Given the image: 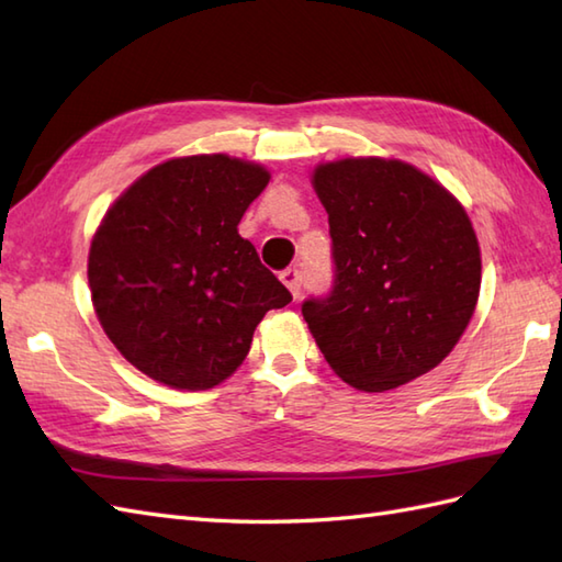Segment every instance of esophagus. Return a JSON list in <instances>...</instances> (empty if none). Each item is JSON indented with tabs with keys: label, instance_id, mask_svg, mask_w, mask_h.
Instances as JSON below:
<instances>
[{
	"label": "esophagus",
	"instance_id": "1",
	"mask_svg": "<svg viewBox=\"0 0 562 562\" xmlns=\"http://www.w3.org/2000/svg\"><path fill=\"white\" fill-rule=\"evenodd\" d=\"M280 280L288 284V290L292 292V296L296 300V296H300V292H302V270L300 268H288L280 274Z\"/></svg>",
	"mask_w": 562,
	"mask_h": 562
}]
</instances>
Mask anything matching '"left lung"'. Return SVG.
Listing matches in <instances>:
<instances>
[{"label": "left lung", "instance_id": "8db88e82", "mask_svg": "<svg viewBox=\"0 0 562 562\" xmlns=\"http://www.w3.org/2000/svg\"><path fill=\"white\" fill-rule=\"evenodd\" d=\"M333 290L302 304L326 362L379 393L427 374L453 350L481 292V248L447 188L398 159L321 164Z\"/></svg>", "mask_w": 562, "mask_h": 562}]
</instances>
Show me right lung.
I'll list each match as a JSON object with an SVG mask.
<instances>
[{
    "instance_id": "obj_1",
    "label": "right lung",
    "mask_w": 562,
    "mask_h": 562,
    "mask_svg": "<svg viewBox=\"0 0 562 562\" xmlns=\"http://www.w3.org/2000/svg\"><path fill=\"white\" fill-rule=\"evenodd\" d=\"M270 173L226 154L154 166L93 234L89 288L125 360L159 384L205 391L246 360L270 308L292 302L238 222Z\"/></svg>"
}]
</instances>
